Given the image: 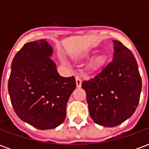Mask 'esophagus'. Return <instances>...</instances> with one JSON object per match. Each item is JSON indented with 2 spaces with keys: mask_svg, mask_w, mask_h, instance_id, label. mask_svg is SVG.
I'll list each match as a JSON object with an SVG mask.
<instances>
[{
  "mask_svg": "<svg viewBox=\"0 0 149 149\" xmlns=\"http://www.w3.org/2000/svg\"><path fill=\"white\" fill-rule=\"evenodd\" d=\"M81 83H82L81 78L80 77L77 76V77H76V84H77V87L81 88Z\"/></svg>",
  "mask_w": 149,
  "mask_h": 149,
  "instance_id": "34e87169",
  "label": "esophagus"
}]
</instances>
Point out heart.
I'll return each instance as SVG.
<instances>
[{
	"label": "heart",
	"instance_id": "heart-1",
	"mask_svg": "<svg viewBox=\"0 0 149 149\" xmlns=\"http://www.w3.org/2000/svg\"><path fill=\"white\" fill-rule=\"evenodd\" d=\"M88 54H84L82 56L83 57H88ZM105 61V57L103 55H99L97 56L96 57H94L92 61L89 63V67H90L92 69H97L99 68L100 66H102L104 65V63Z\"/></svg>",
	"mask_w": 149,
	"mask_h": 149
}]
</instances>
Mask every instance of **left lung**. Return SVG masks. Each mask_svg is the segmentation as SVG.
<instances>
[{
    "label": "left lung",
    "instance_id": "8db88e82",
    "mask_svg": "<svg viewBox=\"0 0 149 149\" xmlns=\"http://www.w3.org/2000/svg\"><path fill=\"white\" fill-rule=\"evenodd\" d=\"M112 41V61L100 73L81 84L86 93L91 118L104 127H115L131 117L142 88L133 54L121 42Z\"/></svg>",
    "mask_w": 149,
    "mask_h": 149
}]
</instances>
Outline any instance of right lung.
<instances>
[{"label": "right lung", "instance_id": "obj_1", "mask_svg": "<svg viewBox=\"0 0 149 149\" xmlns=\"http://www.w3.org/2000/svg\"><path fill=\"white\" fill-rule=\"evenodd\" d=\"M52 55L46 39L26 43L12 61L8 83L18 117L41 130L64 122L68 98L77 86L74 77L60 76Z\"/></svg>", "mask_w": 149, "mask_h": 149}]
</instances>
